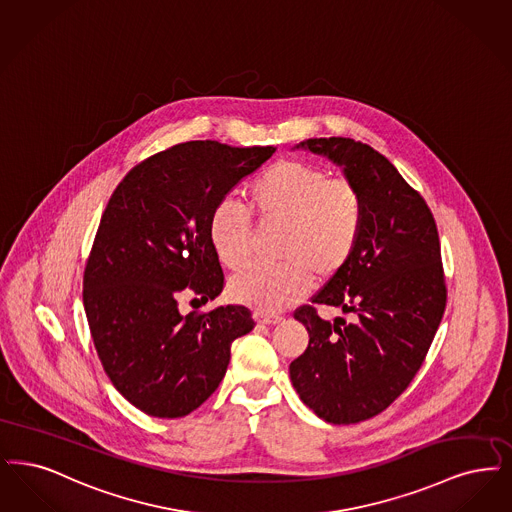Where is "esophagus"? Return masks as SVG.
Listing matches in <instances>:
<instances>
[{
    "instance_id": "obj_1",
    "label": "esophagus",
    "mask_w": 512,
    "mask_h": 512,
    "mask_svg": "<svg viewBox=\"0 0 512 512\" xmlns=\"http://www.w3.org/2000/svg\"><path fill=\"white\" fill-rule=\"evenodd\" d=\"M254 321L260 325H275L281 321V315L277 313L254 312Z\"/></svg>"
}]
</instances>
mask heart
<instances>
[{
  "instance_id": "b5f03b06",
  "label": "heart",
  "mask_w": 512,
  "mask_h": 512,
  "mask_svg": "<svg viewBox=\"0 0 512 512\" xmlns=\"http://www.w3.org/2000/svg\"><path fill=\"white\" fill-rule=\"evenodd\" d=\"M260 227H283L275 266L239 271L229 292L237 302L260 312H279L298 302L310 287L312 273L323 281L346 266L363 227V197L346 178L312 164L281 160L269 166L246 193V210L222 204L212 212L208 239L223 266L239 269L250 258L252 220Z\"/></svg>"
}]
</instances>
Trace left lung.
<instances>
[{
  "mask_svg": "<svg viewBox=\"0 0 512 512\" xmlns=\"http://www.w3.org/2000/svg\"><path fill=\"white\" fill-rule=\"evenodd\" d=\"M296 149L342 168L363 197V227L350 262L294 312L310 344L290 363V380L319 419L361 423L409 386L440 327L447 289L438 227L423 197L373 147L315 137ZM317 305L353 321L325 322Z\"/></svg>",
  "mask_w": 512,
  "mask_h": 512,
  "instance_id": "left-lung-1",
  "label": "left lung"
}]
</instances>
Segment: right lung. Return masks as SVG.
<instances>
[{
    "instance_id": "1",
    "label": "right lung",
    "mask_w": 512,
    "mask_h": 512,
    "mask_svg": "<svg viewBox=\"0 0 512 512\" xmlns=\"http://www.w3.org/2000/svg\"><path fill=\"white\" fill-rule=\"evenodd\" d=\"M275 147L187 141L149 156L118 183L84 271L89 331L112 386L143 413L178 419L225 377L231 344L254 329L245 306L179 313L181 290H223L208 239L212 212Z\"/></svg>"
}]
</instances>
